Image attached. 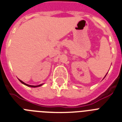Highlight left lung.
<instances>
[{
    "instance_id": "left-lung-1",
    "label": "left lung",
    "mask_w": 122,
    "mask_h": 122,
    "mask_svg": "<svg viewBox=\"0 0 122 122\" xmlns=\"http://www.w3.org/2000/svg\"><path fill=\"white\" fill-rule=\"evenodd\" d=\"M106 75H105V76H106Z\"/></svg>"
}]
</instances>
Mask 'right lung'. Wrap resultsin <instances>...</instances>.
<instances>
[{
	"label": "right lung",
	"mask_w": 122,
	"mask_h": 122,
	"mask_svg": "<svg viewBox=\"0 0 122 122\" xmlns=\"http://www.w3.org/2000/svg\"><path fill=\"white\" fill-rule=\"evenodd\" d=\"M20 80V81L21 83H22L23 84L27 85V86H30V87H37V86H41V85H42V84H41V85H36V86H35V85H28V84H26V83H24V82H23V81H22V80Z\"/></svg>",
	"instance_id": "1"
}]
</instances>
